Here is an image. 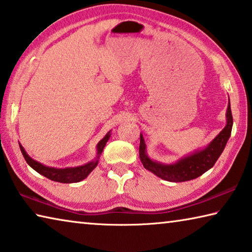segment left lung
I'll return each instance as SVG.
<instances>
[{"label": "left lung", "mask_w": 252, "mask_h": 252, "mask_svg": "<svg viewBox=\"0 0 252 252\" xmlns=\"http://www.w3.org/2000/svg\"><path fill=\"white\" fill-rule=\"evenodd\" d=\"M225 118H227L225 119L227 125L206 148L191 152L189 155L180 158L174 163H162V162L150 159L147 155V147L143 135L140 134L139 156L143 167L156 174L157 177L170 182L189 181L200 177L215 165L216 161L221 156L230 135H231L233 120L231 108H230V100L228 102Z\"/></svg>", "instance_id": "obj_1"}]
</instances>
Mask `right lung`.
<instances>
[{
	"label": "right lung",
	"instance_id": "1",
	"mask_svg": "<svg viewBox=\"0 0 252 252\" xmlns=\"http://www.w3.org/2000/svg\"><path fill=\"white\" fill-rule=\"evenodd\" d=\"M110 135L111 133L109 131L108 133L105 134L104 138L97 143L96 157L94 158V160L88 162V163H85L83 165H80V167H74V168L60 169V168L48 167V165L42 164L39 161L32 159V158L28 155L27 151L24 150V148L21 146V143H19V146L25 161H27L30 167L35 170L36 172H39L40 174H42V176H44L45 178H48L52 181H57L61 183H75V182L82 181L83 179L87 178L89 174L94 170L97 163H99V158L101 156L102 151H103L106 142H108V140L110 139Z\"/></svg>",
	"mask_w": 252,
	"mask_h": 252
}]
</instances>
